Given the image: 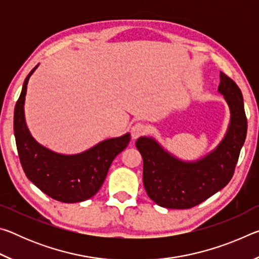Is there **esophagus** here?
<instances>
[{
  "mask_svg": "<svg viewBox=\"0 0 259 259\" xmlns=\"http://www.w3.org/2000/svg\"><path fill=\"white\" fill-rule=\"evenodd\" d=\"M146 130L147 128L145 124L142 123V122H137V123L131 126V137H133V139H137L140 136L145 134Z\"/></svg>",
  "mask_w": 259,
  "mask_h": 259,
  "instance_id": "34e87169",
  "label": "esophagus"
}]
</instances>
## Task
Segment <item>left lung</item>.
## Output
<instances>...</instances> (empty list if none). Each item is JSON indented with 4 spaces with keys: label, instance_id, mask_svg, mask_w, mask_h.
I'll use <instances>...</instances> for the list:
<instances>
[{
    "label": "left lung",
    "instance_id": "left-lung-1",
    "mask_svg": "<svg viewBox=\"0 0 259 259\" xmlns=\"http://www.w3.org/2000/svg\"><path fill=\"white\" fill-rule=\"evenodd\" d=\"M219 77L218 91L229 105L231 119L226 135L212 152L196 161H183L154 138L140 137L136 142L144 161V187L160 207H195L224 188L233 177L247 136V117L240 88L223 72Z\"/></svg>",
    "mask_w": 259,
    "mask_h": 259
}]
</instances>
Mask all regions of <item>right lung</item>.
I'll list each match as a JSON object with an SVG mask.
<instances>
[{
    "mask_svg": "<svg viewBox=\"0 0 259 259\" xmlns=\"http://www.w3.org/2000/svg\"><path fill=\"white\" fill-rule=\"evenodd\" d=\"M37 66L25 78L15 107L14 130L20 163L29 181L50 198L65 203L81 202L102 187L113 160L128 146L130 134L106 139L74 155L59 154L40 145L30 135L24 114L27 83Z\"/></svg>",
    "mask_w": 259,
    "mask_h": 259,
    "instance_id": "add662e5",
    "label": "right lung"
}]
</instances>
